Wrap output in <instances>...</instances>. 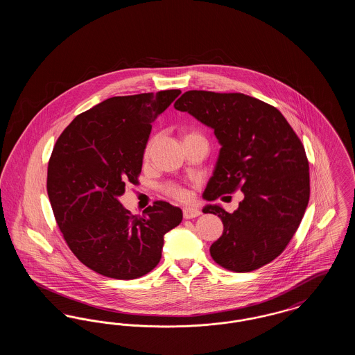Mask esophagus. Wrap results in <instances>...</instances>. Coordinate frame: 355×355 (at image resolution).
I'll return each instance as SVG.
<instances>
[{"label": "esophagus", "mask_w": 355, "mask_h": 355, "mask_svg": "<svg viewBox=\"0 0 355 355\" xmlns=\"http://www.w3.org/2000/svg\"><path fill=\"white\" fill-rule=\"evenodd\" d=\"M198 216H201V210L194 207V206H187L184 209V218H186V220H191V218H196Z\"/></svg>", "instance_id": "obj_1"}]
</instances>
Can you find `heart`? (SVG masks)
<instances>
[{"mask_svg": "<svg viewBox=\"0 0 355 355\" xmlns=\"http://www.w3.org/2000/svg\"><path fill=\"white\" fill-rule=\"evenodd\" d=\"M150 148H152V142H149L148 146H146V154L149 153ZM165 190H166V193L169 194L170 197H173V198H175L178 201H185L186 198L189 197L187 190H186L185 187H182V186L168 185Z\"/></svg>", "mask_w": 355, "mask_h": 355, "instance_id": "1", "label": "heart"}]
</instances>
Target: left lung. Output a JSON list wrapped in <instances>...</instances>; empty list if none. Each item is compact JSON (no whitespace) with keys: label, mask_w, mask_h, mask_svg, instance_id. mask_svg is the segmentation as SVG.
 <instances>
[{"label":"left lung","mask_w":355,"mask_h":355,"mask_svg":"<svg viewBox=\"0 0 355 355\" xmlns=\"http://www.w3.org/2000/svg\"><path fill=\"white\" fill-rule=\"evenodd\" d=\"M174 107L213 129L220 142L203 198L243 193L234 213L203 207L223 223L210 246L213 259L236 272L262 268L285 250L304 218L310 177L302 142L278 109L242 93L189 90Z\"/></svg>","instance_id":"obj_1"}]
</instances>
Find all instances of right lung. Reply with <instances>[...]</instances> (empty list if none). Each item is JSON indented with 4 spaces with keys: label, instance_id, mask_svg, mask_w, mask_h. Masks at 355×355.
I'll return each instance as SVG.
<instances>
[{
    "label": "right lung",
    "instance_id": "obj_1",
    "mask_svg": "<svg viewBox=\"0 0 355 355\" xmlns=\"http://www.w3.org/2000/svg\"><path fill=\"white\" fill-rule=\"evenodd\" d=\"M181 90L112 97L77 116L58 137L48 166V196L70 250L98 274L135 279L161 259L164 236L182 220L165 201L132 216L119 197L137 184L152 123Z\"/></svg>",
    "mask_w": 355,
    "mask_h": 355
}]
</instances>
